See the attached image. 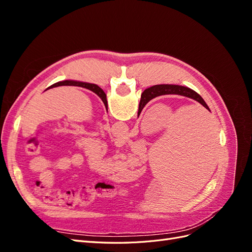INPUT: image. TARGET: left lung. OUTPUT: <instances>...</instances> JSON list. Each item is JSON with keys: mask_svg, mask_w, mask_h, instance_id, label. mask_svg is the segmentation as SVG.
<instances>
[{"mask_svg": "<svg viewBox=\"0 0 252 252\" xmlns=\"http://www.w3.org/2000/svg\"><path fill=\"white\" fill-rule=\"evenodd\" d=\"M59 86H79V87H83V88H86V89L94 91L95 94H97L98 96L101 97V100L105 104V107L107 108V100H106V94L103 91V89L98 87L97 85H95V84L83 83V82H77V81H63V82H59V83L53 84V85H51L47 89H50V88H53V87H59Z\"/></svg>", "mask_w": 252, "mask_h": 252, "instance_id": "left-lung-1", "label": "left lung"}]
</instances>
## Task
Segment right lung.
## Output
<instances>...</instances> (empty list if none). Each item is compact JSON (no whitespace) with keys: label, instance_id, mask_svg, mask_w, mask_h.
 <instances>
[{"label":"right lung","instance_id":"obj_1","mask_svg":"<svg viewBox=\"0 0 252 252\" xmlns=\"http://www.w3.org/2000/svg\"><path fill=\"white\" fill-rule=\"evenodd\" d=\"M164 94H179V95H184V96H187L190 98H193V100L202 104L206 109L209 110L207 104L205 103L202 96L200 94H197L192 89H190L188 87H184V86L167 85V84H164V85L151 86L143 91V94L141 95L140 105H139V113L142 111L144 106L146 105L150 100H152V98H155L159 95H164Z\"/></svg>","mask_w":252,"mask_h":252}]
</instances>
